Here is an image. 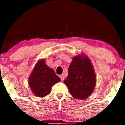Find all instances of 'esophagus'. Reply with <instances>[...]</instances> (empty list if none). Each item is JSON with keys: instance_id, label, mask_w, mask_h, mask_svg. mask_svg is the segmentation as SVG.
<instances>
[{"instance_id": "obj_1", "label": "esophagus", "mask_w": 125, "mask_h": 125, "mask_svg": "<svg viewBox=\"0 0 125 125\" xmlns=\"http://www.w3.org/2000/svg\"><path fill=\"white\" fill-rule=\"evenodd\" d=\"M59 77L61 79L62 81H63V80H64V76L63 74H61V75H59Z\"/></svg>"}]
</instances>
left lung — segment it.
Listing matches in <instances>:
<instances>
[{
    "instance_id": "8db88e82",
    "label": "left lung",
    "mask_w": 125,
    "mask_h": 125,
    "mask_svg": "<svg viewBox=\"0 0 125 125\" xmlns=\"http://www.w3.org/2000/svg\"><path fill=\"white\" fill-rule=\"evenodd\" d=\"M64 83L71 95L77 99H85L94 92L96 76L91 61L86 54L81 53L73 57Z\"/></svg>"
}]
</instances>
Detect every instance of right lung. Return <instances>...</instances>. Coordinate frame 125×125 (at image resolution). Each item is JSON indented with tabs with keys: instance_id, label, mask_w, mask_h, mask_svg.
I'll return each mask as SVG.
<instances>
[{
	"instance_id": "1",
	"label": "right lung",
	"mask_w": 125,
	"mask_h": 125,
	"mask_svg": "<svg viewBox=\"0 0 125 125\" xmlns=\"http://www.w3.org/2000/svg\"><path fill=\"white\" fill-rule=\"evenodd\" d=\"M53 69L46 64L44 59L38 60L29 77L28 83L32 93L43 97L51 93L52 86L61 82Z\"/></svg>"
}]
</instances>
